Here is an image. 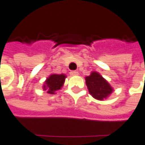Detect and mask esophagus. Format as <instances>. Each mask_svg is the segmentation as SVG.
<instances>
[{
    "label": "esophagus",
    "mask_w": 145,
    "mask_h": 145,
    "mask_svg": "<svg viewBox=\"0 0 145 145\" xmlns=\"http://www.w3.org/2000/svg\"><path fill=\"white\" fill-rule=\"evenodd\" d=\"M69 74H70V76H77L78 75V71H76V70H71L69 72Z\"/></svg>",
    "instance_id": "34e87169"
}]
</instances>
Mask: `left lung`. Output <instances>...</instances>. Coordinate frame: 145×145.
Segmentation results:
<instances>
[{
    "mask_svg": "<svg viewBox=\"0 0 145 145\" xmlns=\"http://www.w3.org/2000/svg\"><path fill=\"white\" fill-rule=\"evenodd\" d=\"M86 84L90 94L96 99L103 100L106 99L113 91L110 85L97 72L86 77Z\"/></svg>",
    "mask_w": 145,
    "mask_h": 145,
    "instance_id": "left-lung-1",
    "label": "left lung"
}]
</instances>
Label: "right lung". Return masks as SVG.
Returning a JSON list of instances; mask_svg holds the SVG:
<instances>
[{"label": "right lung", "instance_id": "1", "mask_svg": "<svg viewBox=\"0 0 145 145\" xmlns=\"http://www.w3.org/2000/svg\"><path fill=\"white\" fill-rule=\"evenodd\" d=\"M65 77L66 76L63 74H61V75H56V74L51 75L46 79V81L43 86V89L46 90L48 93L53 94L56 91L59 90L63 87Z\"/></svg>", "mask_w": 145, "mask_h": 145}]
</instances>
